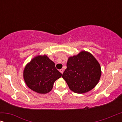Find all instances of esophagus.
<instances>
[{
    "instance_id": "1",
    "label": "esophagus",
    "mask_w": 122,
    "mask_h": 122,
    "mask_svg": "<svg viewBox=\"0 0 122 122\" xmlns=\"http://www.w3.org/2000/svg\"><path fill=\"white\" fill-rule=\"evenodd\" d=\"M59 71L61 73V74H63V71H63V69H60V70H59Z\"/></svg>"
}]
</instances>
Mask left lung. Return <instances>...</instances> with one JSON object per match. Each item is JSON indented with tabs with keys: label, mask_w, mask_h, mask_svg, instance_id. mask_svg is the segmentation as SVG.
I'll list each match as a JSON object with an SVG mask.
<instances>
[{
	"label": "left lung",
	"mask_w": 122,
	"mask_h": 122,
	"mask_svg": "<svg viewBox=\"0 0 122 122\" xmlns=\"http://www.w3.org/2000/svg\"><path fill=\"white\" fill-rule=\"evenodd\" d=\"M101 76V66L98 61L91 53L82 51L69 58L62 77L71 91L81 94L93 89Z\"/></svg>",
	"instance_id": "8db88e82"
}]
</instances>
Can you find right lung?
<instances>
[{
  "mask_svg": "<svg viewBox=\"0 0 122 122\" xmlns=\"http://www.w3.org/2000/svg\"><path fill=\"white\" fill-rule=\"evenodd\" d=\"M61 76L54 63L46 56H39L33 58L26 65L23 73L25 82L28 87L41 94L49 92L54 81Z\"/></svg>",
  "mask_w": 122,
  "mask_h": 122,
  "instance_id": "obj_1",
  "label": "right lung"
}]
</instances>
